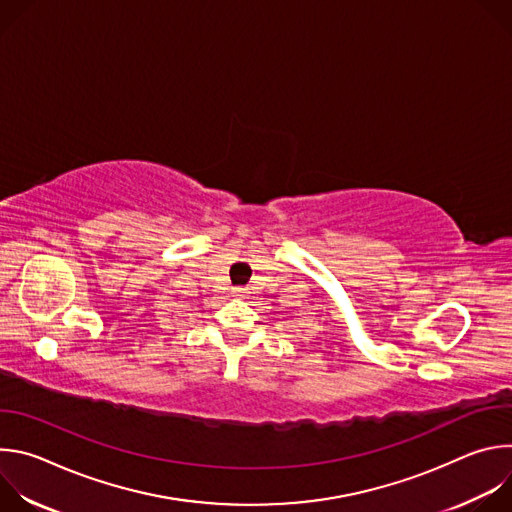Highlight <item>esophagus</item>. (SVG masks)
<instances>
[{
	"instance_id": "esophagus-1",
	"label": "esophagus",
	"mask_w": 512,
	"mask_h": 512,
	"mask_svg": "<svg viewBox=\"0 0 512 512\" xmlns=\"http://www.w3.org/2000/svg\"><path fill=\"white\" fill-rule=\"evenodd\" d=\"M233 294H235V296H239V298H245L247 289H245V287H235V289H233Z\"/></svg>"
}]
</instances>
